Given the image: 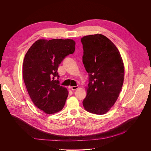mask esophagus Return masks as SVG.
<instances>
[{"label": "esophagus", "instance_id": "34e87169", "mask_svg": "<svg viewBox=\"0 0 151 151\" xmlns=\"http://www.w3.org/2000/svg\"><path fill=\"white\" fill-rule=\"evenodd\" d=\"M78 86H71V89H72L73 91H75V90H76L77 89H78Z\"/></svg>", "mask_w": 151, "mask_h": 151}]
</instances>
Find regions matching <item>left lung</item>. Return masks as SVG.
<instances>
[{"label": "left lung", "mask_w": 151, "mask_h": 151, "mask_svg": "<svg viewBox=\"0 0 151 151\" xmlns=\"http://www.w3.org/2000/svg\"><path fill=\"white\" fill-rule=\"evenodd\" d=\"M81 42L83 63L89 76L83 106L90 113L104 114L114 104L123 86V60L114 44L102 34L85 36Z\"/></svg>", "instance_id": "1"}]
</instances>
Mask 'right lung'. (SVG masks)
I'll return each instance as SVG.
<instances>
[{"instance_id": "obj_1", "label": "right lung", "mask_w": 151, "mask_h": 151, "mask_svg": "<svg viewBox=\"0 0 151 151\" xmlns=\"http://www.w3.org/2000/svg\"><path fill=\"white\" fill-rule=\"evenodd\" d=\"M73 40H39L27 52L22 74L28 94L34 105L47 114L60 111L68 96L59 84L58 68L65 58L76 49Z\"/></svg>"}]
</instances>
